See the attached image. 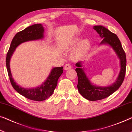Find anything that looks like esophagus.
<instances>
[{
    "instance_id": "1",
    "label": "esophagus",
    "mask_w": 132,
    "mask_h": 132,
    "mask_svg": "<svg viewBox=\"0 0 132 132\" xmlns=\"http://www.w3.org/2000/svg\"><path fill=\"white\" fill-rule=\"evenodd\" d=\"M71 68H72V66H71V65H70V64L67 63V64H65V65H64V69L65 70H68V69H71Z\"/></svg>"
}]
</instances>
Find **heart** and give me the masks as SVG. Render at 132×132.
<instances>
[{
    "label": "heart",
    "mask_w": 132,
    "mask_h": 132,
    "mask_svg": "<svg viewBox=\"0 0 132 132\" xmlns=\"http://www.w3.org/2000/svg\"><path fill=\"white\" fill-rule=\"evenodd\" d=\"M79 39H77L75 41H74L73 44L74 45H77L79 43ZM89 46H90V44L88 40H84L78 45L77 49L73 53V57L75 59H78L82 56L85 53L87 50L88 49Z\"/></svg>",
    "instance_id": "b5f03b06"
}]
</instances>
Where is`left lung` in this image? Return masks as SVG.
Segmentation results:
<instances>
[{"mask_svg":"<svg viewBox=\"0 0 132 132\" xmlns=\"http://www.w3.org/2000/svg\"><path fill=\"white\" fill-rule=\"evenodd\" d=\"M93 29L103 39L101 44H109L119 57L120 60V72L117 81L111 86L106 87H96L90 82L82 68L81 62L76 63V72L78 78V90L79 93L85 99L91 101H96L108 97L118 90L123 82L126 69V56L121 44L117 36L102 26H95Z\"/></svg>","mask_w":132,"mask_h":132,"instance_id":"obj_1","label":"left lung"}]
</instances>
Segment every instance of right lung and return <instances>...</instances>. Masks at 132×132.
Returning a JSON list of instances; mask_svg holds the SVG:
<instances>
[{
  "instance_id": "1",
  "label": "right lung",
  "mask_w": 132,
  "mask_h": 132,
  "mask_svg": "<svg viewBox=\"0 0 132 132\" xmlns=\"http://www.w3.org/2000/svg\"><path fill=\"white\" fill-rule=\"evenodd\" d=\"M44 27L41 24H35L27 27L23 30L18 32L12 40L6 58L7 71H8L11 84L13 88L18 93L24 96L27 99L38 102L48 99L53 93L54 89L57 85V81L63 72V67L53 68L50 75L47 78V80L40 86L36 88L26 89L22 88L16 84L14 79L12 78L10 70V61L15 50L20 44L29 40L42 39L44 37Z\"/></svg>"
}]
</instances>
